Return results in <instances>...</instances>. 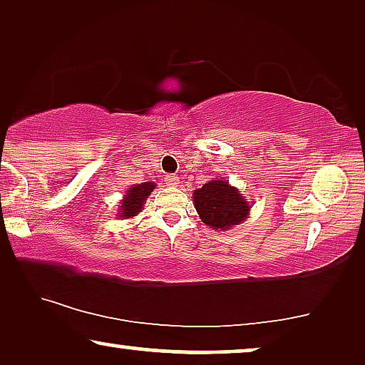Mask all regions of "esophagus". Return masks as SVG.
Wrapping results in <instances>:
<instances>
[{"instance_id":"1","label":"esophagus","mask_w":365,"mask_h":365,"mask_svg":"<svg viewBox=\"0 0 365 365\" xmlns=\"http://www.w3.org/2000/svg\"><path fill=\"white\" fill-rule=\"evenodd\" d=\"M164 181H166V184H168V186H171V187H174V186H178L179 179H178V176H174V174H168V176H166V178H164Z\"/></svg>"}]
</instances>
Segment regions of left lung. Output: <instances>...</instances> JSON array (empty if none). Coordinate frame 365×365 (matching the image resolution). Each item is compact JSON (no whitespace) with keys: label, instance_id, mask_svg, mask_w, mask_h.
Segmentation results:
<instances>
[{"label":"left lung","instance_id":"1","mask_svg":"<svg viewBox=\"0 0 365 365\" xmlns=\"http://www.w3.org/2000/svg\"><path fill=\"white\" fill-rule=\"evenodd\" d=\"M194 206L204 224L212 229H231L247 217L251 206L246 197L229 184V179H214L194 191Z\"/></svg>","mask_w":365,"mask_h":365}]
</instances>
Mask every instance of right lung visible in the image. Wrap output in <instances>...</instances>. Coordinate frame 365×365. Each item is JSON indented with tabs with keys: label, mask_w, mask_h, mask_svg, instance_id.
Here are the masks:
<instances>
[{
	"label": "right lung",
	"mask_w": 365,
	"mask_h": 365,
	"mask_svg": "<svg viewBox=\"0 0 365 365\" xmlns=\"http://www.w3.org/2000/svg\"><path fill=\"white\" fill-rule=\"evenodd\" d=\"M154 187H156V184L154 182H141V184H136V186L129 187L126 194H124L121 206L118 209V216L123 219H129L136 216L138 212H141L143 204H146V199L149 194L153 192Z\"/></svg>",
	"instance_id": "add662e5"
}]
</instances>
